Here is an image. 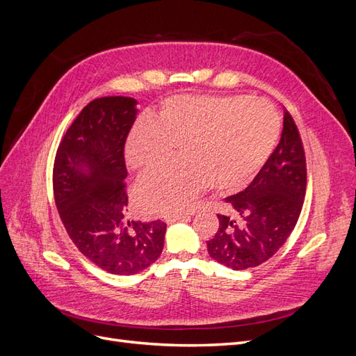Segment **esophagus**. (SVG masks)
<instances>
[{
    "label": "esophagus",
    "instance_id": "34e87169",
    "mask_svg": "<svg viewBox=\"0 0 356 356\" xmlns=\"http://www.w3.org/2000/svg\"><path fill=\"white\" fill-rule=\"evenodd\" d=\"M188 218H190V213H174V215H166L165 221L168 224H172V222H177V221H184V220H188Z\"/></svg>",
    "mask_w": 356,
    "mask_h": 356
}]
</instances>
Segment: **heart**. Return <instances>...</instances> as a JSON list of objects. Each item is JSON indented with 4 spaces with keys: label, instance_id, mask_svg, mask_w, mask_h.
I'll return each instance as SVG.
<instances>
[{
    "label": "heart",
    "instance_id": "b5f03b06",
    "mask_svg": "<svg viewBox=\"0 0 356 356\" xmlns=\"http://www.w3.org/2000/svg\"><path fill=\"white\" fill-rule=\"evenodd\" d=\"M279 117L264 101L243 96H174L153 122L138 124L126 144V163L148 172L163 165L177 145L179 163L145 175L136 203L148 215L186 208L209 186L213 191L245 187L270 157Z\"/></svg>",
    "mask_w": 356,
    "mask_h": 356
}]
</instances>
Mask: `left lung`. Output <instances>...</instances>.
Returning <instances> with one entry per match:
<instances>
[{"label":"left lung","mask_w":356,"mask_h":356,"mask_svg":"<svg viewBox=\"0 0 356 356\" xmlns=\"http://www.w3.org/2000/svg\"><path fill=\"white\" fill-rule=\"evenodd\" d=\"M306 156L294 118L285 110L275 152L252 182L225 199L230 213H218L220 227L208 241L215 261L233 270L260 266L289 238L306 195Z\"/></svg>","instance_id":"8db88e82"}]
</instances>
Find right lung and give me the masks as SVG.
Returning a JSON list of instances; mask_svg holds the SVG:
<instances>
[{"label":"right lung","mask_w":356,"mask_h":356,"mask_svg":"<svg viewBox=\"0 0 356 356\" xmlns=\"http://www.w3.org/2000/svg\"><path fill=\"white\" fill-rule=\"evenodd\" d=\"M126 96L93 99L68 127L53 165V195L68 236L102 270L135 275L161 254L166 222L127 221L124 144L136 118Z\"/></svg>","instance_id":"add662e5"}]
</instances>
